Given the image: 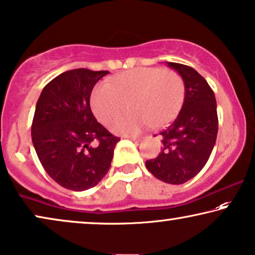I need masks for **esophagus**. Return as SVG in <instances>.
Wrapping results in <instances>:
<instances>
[{"label":"esophagus","instance_id":"1","mask_svg":"<svg viewBox=\"0 0 255 255\" xmlns=\"http://www.w3.org/2000/svg\"><path fill=\"white\" fill-rule=\"evenodd\" d=\"M127 137L132 139V141H136V142H139L143 139V136H127Z\"/></svg>","mask_w":255,"mask_h":255}]
</instances>
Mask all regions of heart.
Segmentation results:
<instances>
[{
  "mask_svg": "<svg viewBox=\"0 0 255 255\" xmlns=\"http://www.w3.org/2000/svg\"><path fill=\"white\" fill-rule=\"evenodd\" d=\"M185 99V83L177 71L162 68H136L118 75L111 83L93 89L91 107L106 124L129 103L134 111L109 123L117 134H136L152 125L164 127L177 117Z\"/></svg>",
  "mask_w": 255,
  "mask_h": 255,
  "instance_id": "obj_1",
  "label": "heart"
}]
</instances>
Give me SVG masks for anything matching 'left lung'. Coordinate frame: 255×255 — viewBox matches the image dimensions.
<instances>
[{
	"label": "left lung",
	"instance_id": "obj_1",
	"mask_svg": "<svg viewBox=\"0 0 255 255\" xmlns=\"http://www.w3.org/2000/svg\"><path fill=\"white\" fill-rule=\"evenodd\" d=\"M185 83V99L175 120L162 135V150L145 162L152 175L164 182L180 185L191 180L208 162L216 143L217 106L214 91L192 67L167 62Z\"/></svg>",
	"mask_w": 255,
	"mask_h": 255
}]
</instances>
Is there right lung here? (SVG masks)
<instances>
[{
    "label": "right lung",
    "instance_id": "obj_1",
    "mask_svg": "<svg viewBox=\"0 0 255 255\" xmlns=\"http://www.w3.org/2000/svg\"><path fill=\"white\" fill-rule=\"evenodd\" d=\"M107 70H68L42 89L32 123V143L42 167L74 192L95 187L109 172L120 141L96 120L92 89Z\"/></svg>",
    "mask_w": 255,
    "mask_h": 255
}]
</instances>
